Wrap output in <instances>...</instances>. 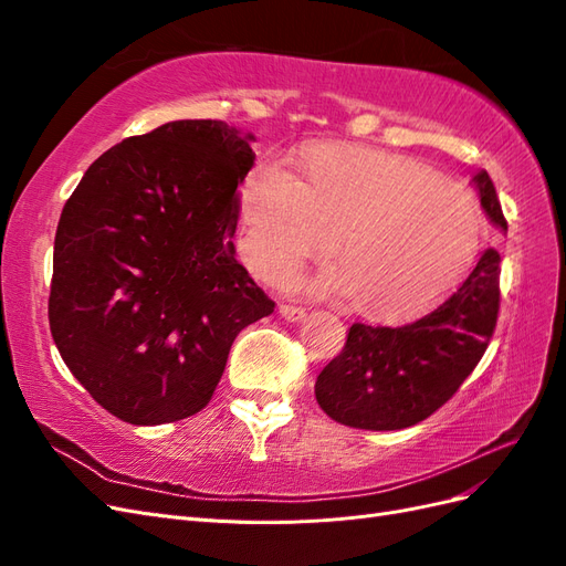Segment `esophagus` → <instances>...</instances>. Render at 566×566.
<instances>
[{
    "label": "esophagus",
    "instance_id": "obj_1",
    "mask_svg": "<svg viewBox=\"0 0 566 566\" xmlns=\"http://www.w3.org/2000/svg\"><path fill=\"white\" fill-rule=\"evenodd\" d=\"M279 314H281L285 321H290V323H300V321H304V316H306V312L302 310V306H293V304H281V306H279Z\"/></svg>",
    "mask_w": 566,
    "mask_h": 566
}]
</instances>
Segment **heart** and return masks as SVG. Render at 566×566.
<instances>
[{"instance_id": "1", "label": "heart", "mask_w": 566, "mask_h": 566, "mask_svg": "<svg viewBox=\"0 0 566 566\" xmlns=\"http://www.w3.org/2000/svg\"><path fill=\"white\" fill-rule=\"evenodd\" d=\"M241 250L254 271L285 281L335 245L342 266L321 271L318 295H356L375 318L430 310L472 269L484 214L470 193L422 163L361 146L321 144L300 179L279 160L254 165L238 193Z\"/></svg>"}]
</instances>
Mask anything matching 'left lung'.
Segmentation results:
<instances>
[{
    "label": "left lung",
    "mask_w": 566,
    "mask_h": 566,
    "mask_svg": "<svg viewBox=\"0 0 566 566\" xmlns=\"http://www.w3.org/2000/svg\"><path fill=\"white\" fill-rule=\"evenodd\" d=\"M472 186L489 221L507 231L486 169ZM501 254L486 248L455 293L399 328L354 323L347 345L316 378V401L356 430H403L447 403L484 356L499 318Z\"/></svg>",
    "instance_id": "1"
}]
</instances>
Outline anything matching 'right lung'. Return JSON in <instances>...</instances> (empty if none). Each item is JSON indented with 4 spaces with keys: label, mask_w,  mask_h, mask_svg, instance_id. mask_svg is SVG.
<instances>
[{
    "label": "right lung",
    "mask_w": 566,
    "mask_h": 566,
    "mask_svg": "<svg viewBox=\"0 0 566 566\" xmlns=\"http://www.w3.org/2000/svg\"><path fill=\"white\" fill-rule=\"evenodd\" d=\"M252 142L219 119H177L106 150L65 202L49 328L119 420L198 413L235 335L273 312L231 241Z\"/></svg>",
    "instance_id": "obj_1"
}]
</instances>
